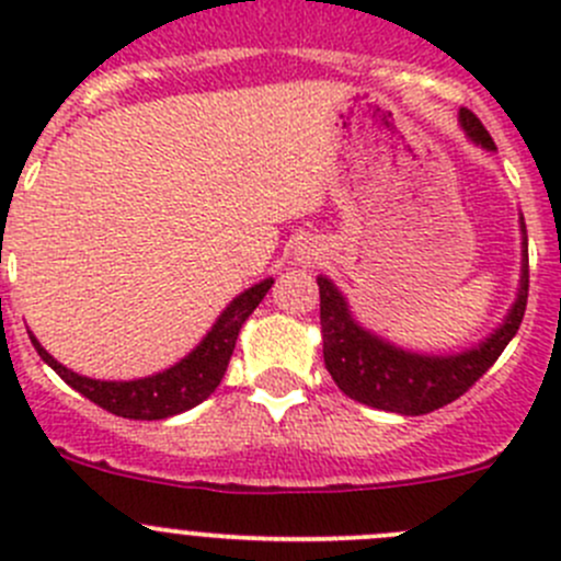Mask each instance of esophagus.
Here are the masks:
<instances>
[{
	"instance_id": "1",
	"label": "esophagus",
	"mask_w": 561,
	"mask_h": 561,
	"mask_svg": "<svg viewBox=\"0 0 561 561\" xmlns=\"http://www.w3.org/2000/svg\"><path fill=\"white\" fill-rule=\"evenodd\" d=\"M317 257V249L309 247V244H301L296 249V260L298 263H309V260Z\"/></svg>"
}]
</instances>
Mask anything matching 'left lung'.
Masks as SVG:
<instances>
[{
  "instance_id": "left-lung-1",
  "label": "left lung",
  "mask_w": 561,
  "mask_h": 561,
  "mask_svg": "<svg viewBox=\"0 0 561 561\" xmlns=\"http://www.w3.org/2000/svg\"><path fill=\"white\" fill-rule=\"evenodd\" d=\"M458 122L474 146L496 151L494 140L472 111L461 107ZM518 222H522V279H518L516 301L494 333L461 353H412V350L377 336L375 331L355 320L342 290L328 276H317L322 358H325V369L331 371L339 390L360 404L375 407V410L399 412V415H426V412L450 404L463 390L472 388L516 336L526 312L529 254H526L524 217H518Z\"/></svg>"
}]
</instances>
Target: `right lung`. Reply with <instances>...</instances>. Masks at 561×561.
Masks as SVG:
<instances>
[{"instance_id":"right-lung-1","label":"right lung","mask_w":561,"mask_h":561,"mask_svg":"<svg viewBox=\"0 0 561 561\" xmlns=\"http://www.w3.org/2000/svg\"><path fill=\"white\" fill-rule=\"evenodd\" d=\"M274 279H263L257 285L247 287L241 296L225 307V312L217 317L211 331L201 339L192 353H186L179 364L168 366V369L157 371V375L140 377V380H92L78 371L67 369L65 364L54 358L43 344L37 342L35 333H30L32 344H35L37 355L67 382L72 390L87 396L103 410L113 412L118 417H129V421H162V417L179 415V412L192 410L201 401L217 390L222 382L225 371H228L230 355L236 350V339H239L241 325L247 317L257 309L265 293L271 290Z\"/></svg>"}]
</instances>
